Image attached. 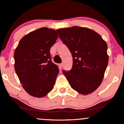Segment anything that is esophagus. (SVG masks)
<instances>
[{
	"label": "esophagus",
	"instance_id": "1",
	"mask_svg": "<svg viewBox=\"0 0 124 124\" xmlns=\"http://www.w3.org/2000/svg\"><path fill=\"white\" fill-rule=\"evenodd\" d=\"M59 67H60L61 68H62V67H63V63H60L59 65Z\"/></svg>",
	"mask_w": 124,
	"mask_h": 124
}]
</instances>
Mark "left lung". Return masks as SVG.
<instances>
[{"label": "left lung", "instance_id": "1", "mask_svg": "<svg viewBox=\"0 0 124 124\" xmlns=\"http://www.w3.org/2000/svg\"><path fill=\"white\" fill-rule=\"evenodd\" d=\"M56 31L73 58L71 70L62 71L71 87L86 95L97 89L108 62L107 45L101 37L89 28L75 26Z\"/></svg>", "mask_w": 124, "mask_h": 124}]
</instances>
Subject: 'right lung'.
I'll return each mask as SVG.
<instances>
[{
  "instance_id": "obj_1",
  "label": "right lung",
  "mask_w": 124,
  "mask_h": 124,
  "mask_svg": "<svg viewBox=\"0 0 124 124\" xmlns=\"http://www.w3.org/2000/svg\"><path fill=\"white\" fill-rule=\"evenodd\" d=\"M58 37L53 29L39 28L23 37L16 49L15 71L31 96L43 97L53 89L59 70L51 60L50 49Z\"/></svg>"
}]
</instances>
